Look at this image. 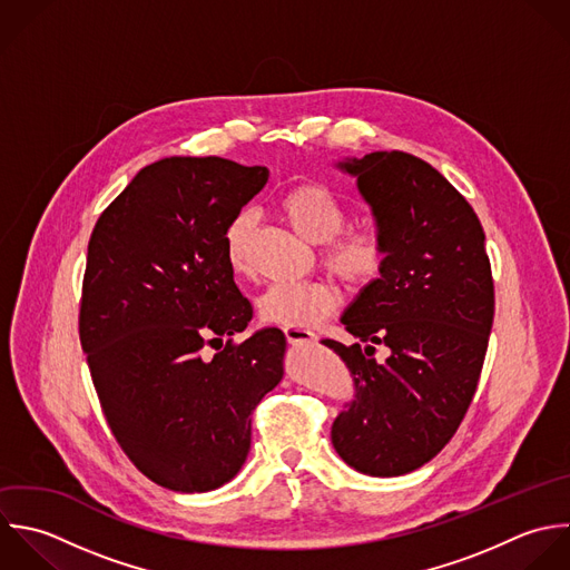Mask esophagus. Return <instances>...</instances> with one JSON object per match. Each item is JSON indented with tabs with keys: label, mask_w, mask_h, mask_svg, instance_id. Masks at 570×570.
Listing matches in <instances>:
<instances>
[{
	"label": "esophagus",
	"mask_w": 570,
	"mask_h": 570,
	"mask_svg": "<svg viewBox=\"0 0 570 570\" xmlns=\"http://www.w3.org/2000/svg\"><path fill=\"white\" fill-rule=\"evenodd\" d=\"M284 335L288 340V344L293 346H302V344H313L315 342V335L306 328H295V326H286L284 328Z\"/></svg>",
	"instance_id": "esophagus-1"
}]
</instances>
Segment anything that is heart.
Returning <instances> with one entry per match:
<instances>
[{"instance_id": "obj_1", "label": "heart", "mask_w": 570, "mask_h": 570, "mask_svg": "<svg viewBox=\"0 0 570 570\" xmlns=\"http://www.w3.org/2000/svg\"><path fill=\"white\" fill-rule=\"evenodd\" d=\"M279 210L293 230L311 244H322V264L353 293L377 286L389 266V242L377 226L344 228V204L320 181H299L284 190ZM257 215L237 210L224 228V255L235 275H250V242ZM340 295L326 279L302 284H275L259 299L266 322L313 328L337 311Z\"/></svg>"}]
</instances>
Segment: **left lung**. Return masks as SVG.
Listing matches in <instances>:
<instances>
[{
  "label": "left lung",
  "instance_id": "obj_1",
  "mask_svg": "<svg viewBox=\"0 0 570 570\" xmlns=\"http://www.w3.org/2000/svg\"><path fill=\"white\" fill-rule=\"evenodd\" d=\"M389 242V266L342 317L360 344L324 340L351 368L355 402L331 431L340 458L373 478L431 462L458 433L480 382L495 315L484 228L429 161L377 150L342 164ZM375 345L390 357L377 363Z\"/></svg>",
  "mask_w": 570,
  "mask_h": 570
}]
</instances>
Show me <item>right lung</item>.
I'll list each match as a JSON object with an SVG mask.
<instances>
[{
  "label": "right lung",
  "instance_id": "add662e5",
  "mask_svg": "<svg viewBox=\"0 0 570 570\" xmlns=\"http://www.w3.org/2000/svg\"><path fill=\"white\" fill-rule=\"evenodd\" d=\"M266 181V166L166 157L106 206L88 242L79 342L99 406L126 458L170 491L228 482L253 411L284 377L282 331L235 342L253 306L224 255L226 224Z\"/></svg>",
  "mask_w": 570,
  "mask_h": 570
}]
</instances>
